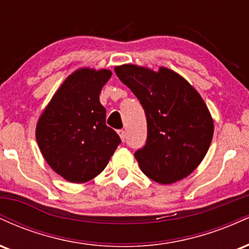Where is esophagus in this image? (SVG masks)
<instances>
[{
    "label": "esophagus",
    "instance_id": "34e87169",
    "mask_svg": "<svg viewBox=\"0 0 249 249\" xmlns=\"http://www.w3.org/2000/svg\"><path fill=\"white\" fill-rule=\"evenodd\" d=\"M118 134H119V137H121L122 141L125 142V139H126V133H125V130H123V128L118 130Z\"/></svg>",
    "mask_w": 249,
    "mask_h": 249
}]
</instances>
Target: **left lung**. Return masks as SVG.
Listing matches in <instances>:
<instances>
[{"label":"left lung","mask_w":249,"mask_h":249,"mask_svg":"<svg viewBox=\"0 0 249 249\" xmlns=\"http://www.w3.org/2000/svg\"><path fill=\"white\" fill-rule=\"evenodd\" d=\"M115 72L139 99L146 116V142L134 152L142 172L164 185L192 173L206 156L214 128L196 89L166 68L154 72L125 64L116 67Z\"/></svg>","instance_id":"8db88e82"}]
</instances>
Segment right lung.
Returning <instances> with one entry per match:
<instances>
[{
	"instance_id": "right-lung-1",
	"label": "right lung",
	"mask_w": 249,
	"mask_h": 249,
	"mask_svg": "<svg viewBox=\"0 0 249 249\" xmlns=\"http://www.w3.org/2000/svg\"><path fill=\"white\" fill-rule=\"evenodd\" d=\"M108 70L82 69L65 79L39 118L36 139L50 167L71 182H85L104 170L122 141L105 124L99 102Z\"/></svg>"
}]
</instances>
